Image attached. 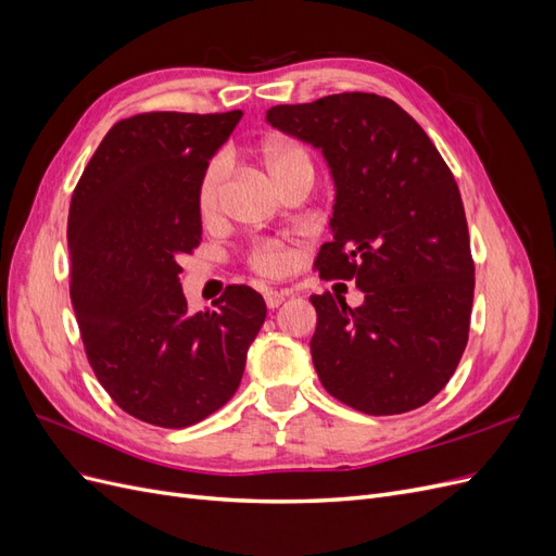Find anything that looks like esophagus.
Returning <instances> with one entry per match:
<instances>
[{"label":"esophagus","mask_w":556,"mask_h":556,"mask_svg":"<svg viewBox=\"0 0 556 556\" xmlns=\"http://www.w3.org/2000/svg\"><path fill=\"white\" fill-rule=\"evenodd\" d=\"M264 301L268 308H278L282 301H285V292H278V290H266L264 292Z\"/></svg>","instance_id":"34e87169"}]
</instances>
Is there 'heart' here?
<instances>
[{"label":"heart","mask_w":556,"mask_h":556,"mask_svg":"<svg viewBox=\"0 0 556 556\" xmlns=\"http://www.w3.org/2000/svg\"><path fill=\"white\" fill-rule=\"evenodd\" d=\"M262 164L266 174L271 176L280 188L285 185L306 178H315V160L311 155V150L306 146H301L296 141H285L276 139L268 141L262 148ZM225 182H227V162L225 157H215L208 162L199 178V188H197V206L204 220H215L223 211V201H225ZM290 250L285 248L276 239H264L257 241L248 252V264L252 271H257L262 276H282L290 266Z\"/></svg>","instance_id":"obj_1"}]
</instances>
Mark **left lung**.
Masks as SVG:
<instances>
[{
    "instance_id": "left-lung-1",
    "label": "left lung",
    "mask_w": 556,
    "mask_h": 556,
    "mask_svg": "<svg viewBox=\"0 0 556 556\" xmlns=\"http://www.w3.org/2000/svg\"><path fill=\"white\" fill-rule=\"evenodd\" d=\"M266 121L323 150L336 185L325 280H352L364 304L313 294L319 382L366 415L425 406L457 368L470 327L476 264L450 166L413 117L371 92L280 104Z\"/></svg>"
}]
</instances>
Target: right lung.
<instances>
[{"instance_id": "obj_1", "label": "right lung", "mask_w": 556, "mask_h": 556, "mask_svg": "<svg viewBox=\"0 0 556 556\" xmlns=\"http://www.w3.org/2000/svg\"><path fill=\"white\" fill-rule=\"evenodd\" d=\"M241 111H153L115 123L72 194V306L97 380L141 422L182 429L239 390L266 304L229 285L188 313L180 255L201 241L199 178Z\"/></svg>"}]
</instances>
